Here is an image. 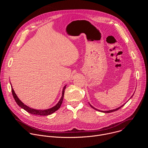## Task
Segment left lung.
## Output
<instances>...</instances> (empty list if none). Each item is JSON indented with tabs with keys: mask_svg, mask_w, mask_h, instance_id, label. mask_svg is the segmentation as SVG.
I'll return each instance as SVG.
<instances>
[{
	"mask_svg": "<svg viewBox=\"0 0 148 148\" xmlns=\"http://www.w3.org/2000/svg\"><path fill=\"white\" fill-rule=\"evenodd\" d=\"M133 95H134V94H133ZM125 104V103H124L123 105H122V106H121L120 107H119V108H116V109H115V110H110V111H100V110H97V109L95 108L94 107H93L92 106V105H91V104L90 103V106H91V107H92V108L93 109H94V110H97V111H101V112H104V113H110V112H114V111H116L118 110H119V108H121V107H122L123 106V105H124Z\"/></svg>",
	"mask_w": 148,
	"mask_h": 148,
	"instance_id": "1",
	"label": "left lung"
}]
</instances>
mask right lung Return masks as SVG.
Here are the masks:
<instances>
[{"mask_svg":"<svg viewBox=\"0 0 148 148\" xmlns=\"http://www.w3.org/2000/svg\"><path fill=\"white\" fill-rule=\"evenodd\" d=\"M11 84V83H10ZM66 86H64V87L63 88L62 90V97L60 98V101H58V102L53 107L50 108V109H47V110H35V109H33L29 107H27V105H26L25 104H24L22 101H21L17 97V96L16 95V94H15L12 86V95L13 96V98L15 100V101L16 102V103H17V105H18L19 107H20L24 109L25 111H26L27 112L33 114V115H40V116H47L49 115H51V114H53V112H56L57 110H58L61 105V103L62 102V100H63V98H64V91L66 90Z\"/></svg>","mask_w":148,"mask_h":148,"instance_id":"add662e5","label":"right lung"}]
</instances>
